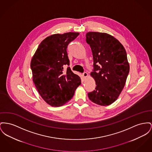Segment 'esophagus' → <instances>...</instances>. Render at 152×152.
Instances as JSON below:
<instances>
[{
	"mask_svg": "<svg viewBox=\"0 0 152 152\" xmlns=\"http://www.w3.org/2000/svg\"><path fill=\"white\" fill-rule=\"evenodd\" d=\"M82 76H83V77L84 79H86V78L87 77V76H88V73H87V72H84V73H83Z\"/></svg>",
	"mask_w": 152,
	"mask_h": 152,
	"instance_id": "esophagus-1",
	"label": "esophagus"
}]
</instances>
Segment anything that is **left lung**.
<instances>
[{
  "label": "left lung",
  "instance_id": "8db88e82",
  "mask_svg": "<svg viewBox=\"0 0 152 152\" xmlns=\"http://www.w3.org/2000/svg\"><path fill=\"white\" fill-rule=\"evenodd\" d=\"M86 41L93 56L91 76L96 87L89 92V100L100 106L114 103L125 87L130 66L125 48L115 38L106 33L88 32Z\"/></svg>",
  "mask_w": 152,
  "mask_h": 152
}]
</instances>
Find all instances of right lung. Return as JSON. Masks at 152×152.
I'll return each mask as SVG.
<instances>
[{
    "label": "right lung",
    "mask_w": 152,
    "mask_h": 152,
    "mask_svg": "<svg viewBox=\"0 0 152 152\" xmlns=\"http://www.w3.org/2000/svg\"><path fill=\"white\" fill-rule=\"evenodd\" d=\"M79 33L55 34L44 39L33 56L30 67L33 81L46 103L53 107L61 106L71 99L80 85V77L72 71L66 52L69 44Z\"/></svg>",
    "instance_id": "obj_1"
}]
</instances>
